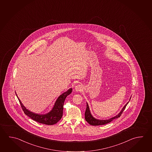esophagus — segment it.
<instances>
[{"label": "esophagus", "instance_id": "esophagus-1", "mask_svg": "<svg viewBox=\"0 0 152 152\" xmlns=\"http://www.w3.org/2000/svg\"><path fill=\"white\" fill-rule=\"evenodd\" d=\"M82 90V85L78 84V85H77V86H75V90H76V91L80 92Z\"/></svg>", "mask_w": 152, "mask_h": 152}]
</instances>
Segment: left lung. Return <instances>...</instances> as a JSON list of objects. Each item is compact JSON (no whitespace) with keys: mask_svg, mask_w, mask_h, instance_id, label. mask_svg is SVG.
Masks as SVG:
<instances>
[{"mask_svg":"<svg viewBox=\"0 0 152 152\" xmlns=\"http://www.w3.org/2000/svg\"><path fill=\"white\" fill-rule=\"evenodd\" d=\"M130 99V100L131 99ZM129 100V101H130ZM129 102H128L126 104H125L124 106L123 107L122 109L121 110V111L120 112V113H118V114H117L116 116H115L114 117H112L109 118L108 120H98L96 118H95L94 117H93V116L91 114V113L90 110V108H89V106L88 105V104L86 102V109L85 110V119L86 120V122H88L90 125H94V126H96V125H104L106 124H107L108 123H110V122H112V121L117 118L118 117H120V116L121 115V114H122L123 112L124 111V110L125 109V107L126 106V105L128 104Z\"/></svg>","mask_w":152,"mask_h":152,"instance_id":"8db88e82","label":"left lung"}]
</instances>
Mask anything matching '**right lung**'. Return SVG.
<instances>
[{"label":"right lung","mask_w":152,"mask_h":152,"mask_svg":"<svg viewBox=\"0 0 152 152\" xmlns=\"http://www.w3.org/2000/svg\"><path fill=\"white\" fill-rule=\"evenodd\" d=\"M72 88H70L67 91L62 93L61 95L59 96L56 101L52 109L50 112L45 114H36L33 112H30L28 109H26V108L23 105L21 100L19 99V97L16 95H16L19 99L22 109L24 112L25 114L32 120L39 123L44 124L46 125H53L61 120L63 115L64 100L67 96L72 92Z\"/></svg>","instance_id":"1"}]
</instances>
